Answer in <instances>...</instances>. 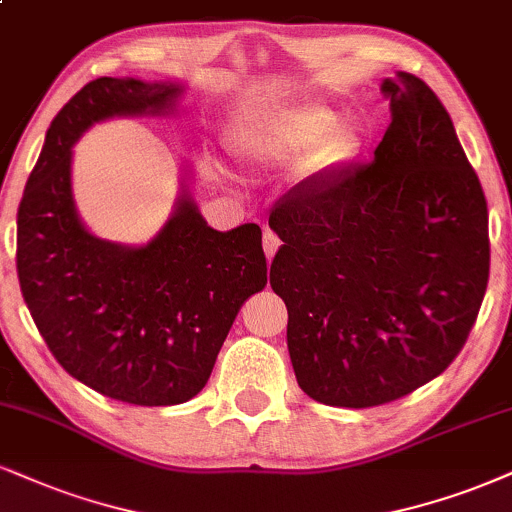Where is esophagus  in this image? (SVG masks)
I'll return each instance as SVG.
<instances>
[{
    "label": "esophagus",
    "instance_id": "1",
    "mask_svg": "<svg viewBox=\"0 0 512 512\" xmlns=\"http://www.w3.org/2000/svg\"><path fill=\"white\" fill-rule=\"evenodd\" d=\"M263 249H266V256L270 261V258L275 256V251L280 249V237H277L275 232H270V230L263 232Z\"/></svg>",
    "mask_w": 512,
    "mask_h": 512
}]
</instances>
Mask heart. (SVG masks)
<instances>
[{"label": "heart", "mask_w": 512, "mask_h": 512, "mask_svg": "<svg viewBox=\"0 0 512 512\" xmlns=\"http://www.w3.org/2000/svg\"><path fill=\"white\" fill-rule=\"evenodd\" d=\"M230 147L237 159L254 168L285 166L308 150L306 166L320 170L349 159L356 149V135L349 125L337 123L332 109L306 104L239 125L232 130Z\"/></svg>", "instance_id": "heart-1"}]
</instances>
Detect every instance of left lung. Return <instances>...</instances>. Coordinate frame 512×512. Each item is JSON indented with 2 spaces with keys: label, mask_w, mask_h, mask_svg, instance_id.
I'll return each instance as SVG.
<instances>
[{
  "label": "left lung",
  "mask_w": 512,
  "mask_h": 512,
  "mask_svg": "<svg viewBox=\"0 0 512 512\" xmlns=\"http://www.w3.org/2000/svg\"><path fill=\"white\" fill-rule=\"evenodd\" d=\"M382 92L372 161L301 182L268 220L296 382L325 406H382L441 375L489 282L487 199L449 111L410 73Z\"/></svg>",
  "instance_id": "1"
}]
</instances>
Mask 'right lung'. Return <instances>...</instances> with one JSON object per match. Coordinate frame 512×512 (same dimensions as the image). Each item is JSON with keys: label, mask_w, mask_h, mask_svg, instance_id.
<instances>
[{"label": "right lung", "mask_w": 512, "mask_h": 512, "mask_svg": "<svg viewBox=\"0 0 512 512\" xmlns=\"http://www.w3.org/2000/svg\"><path fill=\"white\" fill-rule=\"evenodd\" d=\"M180 94V82H87L49 125L18 206V282L49 351L75 380L135 406L197 396L239 308L268 282L261 227L213 230L187 185L144 246L94 237L78 218L71 147L82 132L168 113Z\"/></svg>", "instance_id": "obj_1"}]
</instances>
